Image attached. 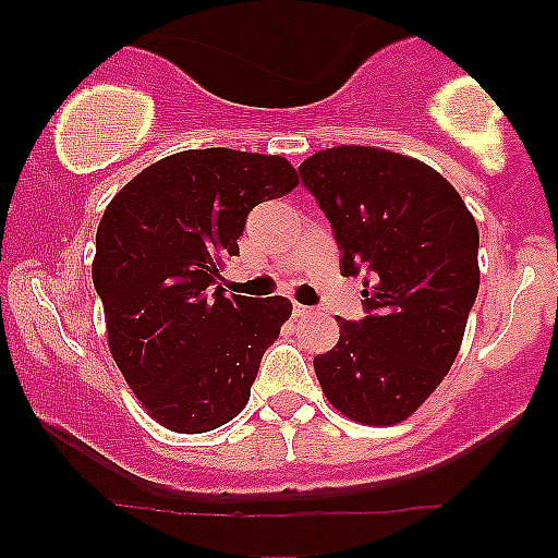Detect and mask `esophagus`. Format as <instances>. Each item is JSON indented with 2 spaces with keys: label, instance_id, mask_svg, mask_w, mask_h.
Instances as JSON below:
<instances>
[{
  "label": "esophagus",
  "instance_id": "1",
  "mask_svg": "<svg viewBox=\"0 0 558 558\" xmlns=\"http://www.w3.org/2000/svg\"><path fill=\"white\" fill-rule=\"evenodd\" d=\"M293 315H296V317H310V315H312V306L293 304Z\"/></svg>",
  "mask_w": 558,
  "mask_h": 558
}]
</instances>
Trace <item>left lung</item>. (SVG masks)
<instances>
[{
    "label": "left lung",
    "mask_w": 558,
    "mask_h": 558,
    "mask_svg": "<svg viewBox=\"0 0 558 558\" xmlns=\"http://www.w3.org/2000/svg\"><path fill=\"white\" fill-rule=\"evenodd\" d=\"M299 172L330 220L341 272H364V317L338 319L317 380L345 417L396 425L457 360L480 288L477 222L440 172L386 149H325Z\"/></svg>",
    "instance_id": "obj_1"
}]
</instances>
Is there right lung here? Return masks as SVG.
Here are the masks:
<instances>
[{
	"instance_id": "right-lung-1",
	"label": "right lung",
	"mask_w": 558,
	"mask_h": 558,
	"mask_svg": "<svg viewBox=\"0 0 558 558\" xmlns=\"http://www.w3.org/2000/svg\"><path fill=\"white\" fill-rule=\"evenodd\" d=\"M296 183L283 157L191 149L138 172L105 209L92 275L110 351L168 430H215L246 407L293 304L228 299L217 267L239 254L248 213Z\"/></svg>"
}]
</instances>
